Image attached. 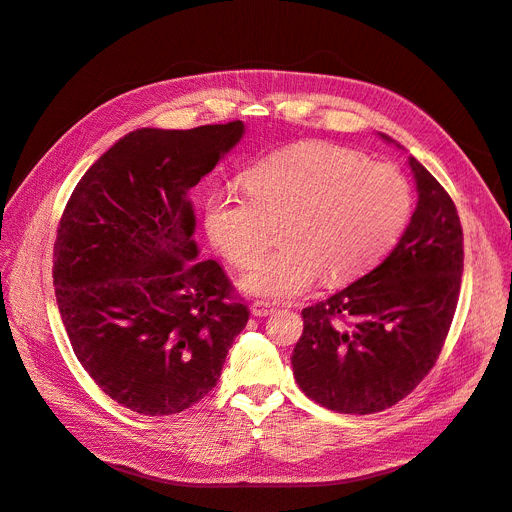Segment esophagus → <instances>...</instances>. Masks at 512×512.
Here are the masks:
<instances>
[{
	"instance_id": "esophagus-1",
	"label": "esophagus",
	"mask_w": 512,
	"mask_h": 512,
	"mask_svg": "<svg viewBox=\"0 0 512 512\" xmlns=\"http://www.w3.org/2000/svg\"><path fill=\"white\" fill-rule=\"evenodd\" d=\"M275 312V305L267 303V301H254L252 303V314L258 316V318H265V316H271Z\"/></svg>"
}]
</instances>
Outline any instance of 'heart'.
Instances as JSON below:
<instances>
[{
	"label": "heart",
	"mask_w": 512,
	"mask_h": 512,
	"mask_svg": "<svg viewBox=\"0 0 512 512\" xmlns=\"http://www.w3.org/2000/svg\"><path fill=\"white\" fill-rule=\"evenodd\" d=\"M245 192L215 188L205 200V230L218 252L245 269V292L294 299L320 277L344 284L389 254L410 222L414 194L389 162H367L359 151L307 141L275 151L243 173Z\"/></svg>",
	"instance_id": "1"
}]
</instances>
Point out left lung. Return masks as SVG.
Wrapping results in <instances>:
<instances>
[{
	"label": "left lung",
	"mask_w": 512,
	"mask_h": 512,
	"mask_svg": "<svg viewBox=\"0 0 512 512\" xmlns=\"http://www.w3.org/2000/svg\"><path fill=\"white\" fill-rule=\"evenodd\" d=\"M410 166L418 203L393 252L301 312L294 378L335 412L374 414L410 395L436 365L455 316L463 271L457 207L421 162L410 158Z\"/></svg>",
	"instance_id": "left-lung-1"
}]
</instances>
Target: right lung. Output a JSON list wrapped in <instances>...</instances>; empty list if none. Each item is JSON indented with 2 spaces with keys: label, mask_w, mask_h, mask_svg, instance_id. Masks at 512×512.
<instances>
[{
  "label": "right lung",
  "mask_w": 512,
  "mask_h": 512,
  "mask_svg": "<svg viewBox=\"0 0 512 512\" xmlns=\"http://www.w3.org/2000/svg\"><path fill=\"white\" fill-rule=\"evenodd\" d=\"M241 136L243 121L130 132L76 183L59 220L61 322L91 380L132 412L192 408L250 318L218 262H198L190 200Z\"/></svg>",
  "instance_id": "1"
}]
</instances>
